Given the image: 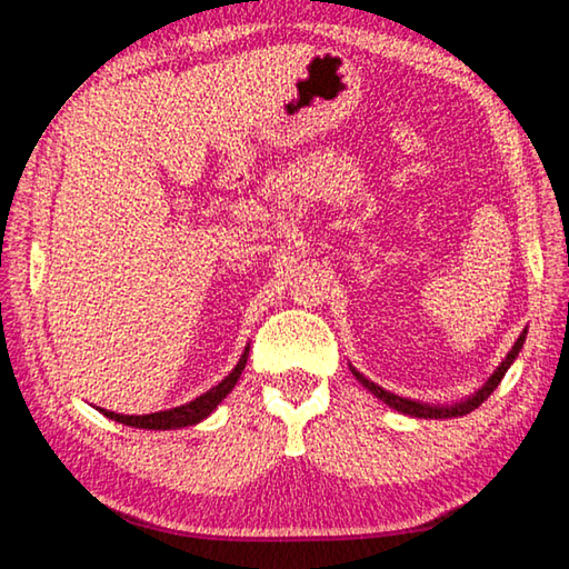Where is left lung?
<instances>
[{"label":"left lung","instance_id":"1","mask_svg":"<svg viewBox=\"0 0 569 569\" xmlns=\"http://www.w3.org/2000/svg\"><path fill=\"white\" fill-rule=\"evenodd\" d=\"M525 336H527V331L519 333V339L515 341L512 351L507 353V359L497 366V371L492 373V377L487 379L485 387H481V389L475 393V397H469V399L459 401V403H451V407H449V403H447V407H431V403H421V401H411V399L397 397V393L381 389L379 383H373V381L366 379L361 371L353 369V366H351V371H353V377L359 379V381L363 383V387L373 393V397H379V399H381L383 403H387V407H391V409H397V411H401V413H409V417H417V419H451V417H465V413H469V411H475L477 407H481V403H485V401L489 399V393H492V391L499 387V381L505 379L507 369L515 363L519 351H522Z\"/></svg>","mask_w":569,"mask_h":569}]
</instances>
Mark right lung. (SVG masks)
<instances>
[{
  "label": "right lung",
  "instance_id": "add662e5",
  "mask_svg": "<svg viewBox=\"0 0 569 569\" xmlns=\"http://www.w3.org/2000/svg\"><path fill=\"white\" fill-rule=\"evenodd\" d=\"M248 349L246 346L243 356H240V361L236 363V369L228 373V377L218 383V387L208 389L206 393H200L198 399H192L188 403H182V407L176 409H168V411H156V413H142V417H130V413H114L108 409H100L104 417L112 419V421H120L124 427H134V429H182V427H192V423L208 419L210 413L216 411V407L220 401H223L233 387L240 379V371L246 369V361H248Z\"/></svg>",
  "mask_w": 569,
  "mask_h": 569
}]
</instances>
